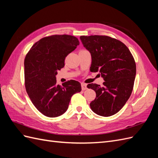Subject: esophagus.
<instances>
[{
	"label": "esophagus",
	"instance_id": "esophagus-1",
	"mask_svg": "<svg viewBox=\"0 0 158 158\" xmlns=\"http://www.w3.org/2000/svg\"><path fill=\"white\" fill-rule=\"evenodd\" d=\"M81 86H82V89L83 91L87 89V84H86L82 83V84H81Z\"/></svg>",
	"mask_w": 158,
	"mask_h": 158
}]
</instances>
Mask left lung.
Wrapping results in <instances>:
<instances>
[{"label":"left lung","instance_id":"left-lung-1","mask_svg":"<svg viewBox=\"0 0 158 158\" xmlns=\"http://www.w3.org/2000/svg\"><path fill=\"white\" fill-rule=\"evenodd\" d=\"M84 47L92 56L90 71L99 72L105 82L100 85L89 84L96 98L90 103L98 115L109 117L125 106L132 94L136 76V63L123 42L106 35L80 36Z\"/></svg>","mask_w":158,"mask_h":158}]
</instances>
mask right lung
I'll use <instances>...</instances> for the list:
<instances>
[{"label":"right lung","instance_id":"add662e5","mask_svg":"<svg viewBox=\"0 0 158 158\" xmlns=\"http://www.w3.org/2000/svg\"><path fill=\"white\" fill-rule=\"evenodd\" d=\"M80 42L69 35H53L42 38L33 45L24 60L25 86L28 96L44 115L56 117L66 112L71 97L81 92V84L70 80L56 84L57 70Z\"/></svg>","mask_w":158,"mask_h":158}]
</instances>
